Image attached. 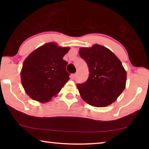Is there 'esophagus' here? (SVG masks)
Instances as JSON below:
<instances>
[{
    "instance_id": "obj_1",
    "label": "esophagus",
    "mask_w": 149,
    "mask_h": 149,
    "mask_svg": "<svg viewBox=\"0 0 149 149\" xmlns=\"http://www.w3.org/2000/svg\"><path fill=\"white\" fill-rule=\"evenodd\" d=\"M75 75H76V74H72L71 75H70V78H71L72 79H74L75 77Z\"/></svg>"
}]
</instances>
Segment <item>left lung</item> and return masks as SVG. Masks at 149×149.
<instances>
[{"mask_svg": "<svg viewBox=\"0 0 149 149\" xmlns=\"http://www.w3.org/2000/svg\"><path fill=\"white\" fill-rule=\"evenodd\" d=\"M79 53L89 70L86 81L77 84L82 99L95 107L111 104L125 88L127 74L122 62L111 50L100 45L80 48Z\"/></svg>", "mask_w": 149, "mask_h": 149, "instance_id": "left-lung-1", "label": "left lung"}]
</instances>
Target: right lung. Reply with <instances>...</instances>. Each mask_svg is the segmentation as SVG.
I'll return each mask as SVG.
<instances>
[{"instance_id": "add662e5", "label": "right lung", "mask_w": 149, "mask_h": 149, "mask_svg": "<svg viewBox=\"0 0 149 149\" xmlns=\"http://www.w3.org/2000/svg\"><path fill=\"white\" fill-rule=\"evenodd\" d=\"M69 47L49 42L37 48L24 60L21 72L22 84L32 99L47 102L58 93L70 79L68 62L63 60Z\"/></svg>"}]
</instances>
